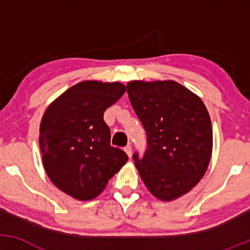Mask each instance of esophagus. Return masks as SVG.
Segmentation results:
<instances>
[{
    "instance_id": "obj_1",
    "label": "esophagus",
    "mask_w": 250,
    "mask_h": 250,
    "mask_svg": "<svg viewBox=\"0 0 250 250\" xmlns=\"http://www.w3.org/2000/svg\"><path fill=\"white\" fill-rule=\"evenodd\" d=\"M125 154L128 155V157H131V147H130V146H127V147H125Z\"/></svg>"
}]
</instances>
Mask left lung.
I'll return each mask as SVG.
<instances>
[{
    "mask_svg": "<svg viewBox=\"0 0 250 250\" xmlns=\"http://www.w3.org/2000/svg\"><path fill=\"white\" fill-rule=\"evenodd\" d=\"M127 93L147 133L148 148L134 161L148 190L173 201L190 191L207 171L213 151L211 121L205 103L180 83L130 81Z\"/></svg>",
    "mask_w": 250,
    "mask_h": 250,
    "instance_id": "1",
    "label": "left lung"
}]
</instances>
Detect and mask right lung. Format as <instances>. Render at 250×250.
I'll return each instance as SVG.
<instances>
[{
	"label": "right lung",
	"instance_id": "1",
	"mask_svg": "<svg viewBox=\"0 0 250 250\" xmlns=\"http://www.w3.org/2000/svg\"><path fill=\"white\" fill-rule=\"evenodd\" d=\"M125 91L120 82L83 81L61 94L44 111L40 149L45 173L63 193L80 201L95 199L128 156L110 146L105 109Z\"/></svg>",
	"mask_w": 250,
	"mask_h": 250
}]
</instances>
